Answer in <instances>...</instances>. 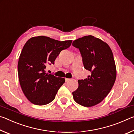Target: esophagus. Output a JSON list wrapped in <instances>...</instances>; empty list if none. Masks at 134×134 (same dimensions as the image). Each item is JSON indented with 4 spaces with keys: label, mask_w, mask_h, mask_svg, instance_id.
<instances>
[{
    "label": "esophagus",
    "mask_w": 134,
    "mask_h": 134,
    "mask_svg": "<svg viewBox=\"0 0 134 134\" xmlns=\"http://www.w3.org/2000/svg\"><path fill=\"white\" fill-rule=\"evenodd\" d=\"M65 82H69V81L70 80V79L68 78H65Z\"/></svg>",
    "instance_id": "34e87169"
}]
</instances>
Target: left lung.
<instances>
[{"mask_svg":"<svg viewBox=\"0 0 134 134\" xmlns=\"http://www.w3.org/2000/svg\"><path fill=\"white\" fill-rule=\"evenodd\" d=\"M72 46L79 49L85 69L91 72L79 80L77 89L72 93L76 102L85 107L99 103L109 94L116 77L112 51L102 40L92 35L74 40Z\"/></svg>","mask_w":134,"mask_h":134,"instance_id":"obj_1","label":"left lung"}]
</instances>
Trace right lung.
<instances>
[{"mask_svg":"<svg viewBox=\"0 0 134 134\" xmlns=\"http://www.w3.org/2000/svg\"><path fill=\"white\" fill-rule=\"evenodd\" d=\"M71 42L38 36L24 45L18 61V77L25 96L32 103L45 105L55 99L65 79L46 73L45 69L47 64H54L60 52L69 48Z\"/></svg>","mask_w":134,"mask_h":134,"instance_id":"add662e5","label":"right lung"}]
</instances>
